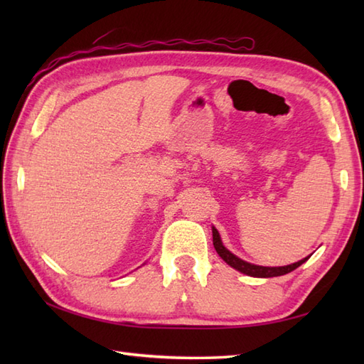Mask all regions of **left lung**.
I'll return each instance as SVG.
<instances>
[{"instance_id": "left-lung-1", "label": "left lung", "mask_w": 364, "mask_h": 364, "mask_svg": "<svg viewBox=\"0 0 364 364\" xmlns=\"http://www.w3.org/2000/svg\"><path fill=\"white\" fill-rule=\"evenodd\" d=\"M213 244H214L215 252L219 253V257L223 261H225L228 266L239 270L241 274L250 275V277H258V278H270V277H280V275H284V274H289V272H292L294 269H297L299 266L304 264V262L308 259V258H304V259H300L297 262H294V264L280 266V267H264V266L252 264V262H247L241 258H237L236 255H233L228 249H225V245L222 244L219 231L215 230L214 227H213Z\"/></svg>"}]
</instances>
